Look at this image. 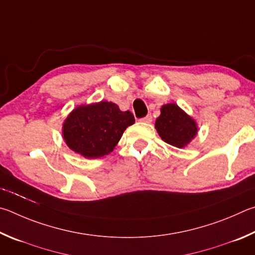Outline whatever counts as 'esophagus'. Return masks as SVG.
Returning <instances> with one entry per match:
<instances>
[{
    "instance_id": "esophagus-1",
    "label": "esophagus",
    "mask_w": 255,
    "mask_h": 255,
    "mask_svg": "<svg viewBox=\"0 0 255 255\" xmlns=\"http://www.w3.org/2000/svg\"><path fill=\"white\" fill-rule=\"evenodd\" d=\"M141 121H142V122H144V123H151V122H152V116H151V114L146 115L145 118L141 119Z\"/></svg>"
}]
</instances>
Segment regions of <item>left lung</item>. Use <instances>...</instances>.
<instances>
[{"label": "left lung", "instance_id": "obj_1", "mask_svg": "<svg viewBox=\"0 0 255 255\" xmlns=\"http://www.w3.org/2000/svg\"><path fill=\"white\" fill-rule=\"evenodd\" d=\"M161 114L155 120V130L168 144L182 149L188 145L198 133L196 121L175 103L161 106Z\"/></svg>", "mask_w": 255, "mask_h": 255}]
</instances>
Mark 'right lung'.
<instances>
[{"mask_svg": "<svg viewBox=\"0 0 255 255\" xmlns=\"http://www.w3.org/2000/svg\"><path fill=\"white\" fill-rule=\"evenodd\" d=\"M134 122L131 112H122L115 103L101 101L79 105L62 124V137L74 152L96 159L111 153L127 128Z\"/></svg>", "mask_w": 255, "mask_h": 255, "instance_id": "add662e5", "label": "right lung"}]
</instances>
